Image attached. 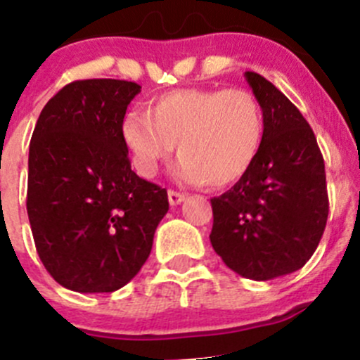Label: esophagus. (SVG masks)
Here are the masks:
<instances>
[{
	"mask_svg": "<svg viewBox=\"0 0 360 360\" xmlns=\"http://www.w3.org/2000/svg\"><path fill=\"white\" fill-rule=\"evenodd\" d=\"M184 200H186V193H181V191H176V190H169L170 205H177Z\"/></svg>",
	"mask_w": 360,
	"mask_h": 360,
	"instance_id": "34e87169",
	"label": "esophagus"
}]
</instances>
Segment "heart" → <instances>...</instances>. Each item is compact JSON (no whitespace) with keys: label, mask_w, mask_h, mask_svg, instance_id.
<instances>
[{"label":"heart","mask_w":360,"mask_h":360,"mask_svg":"<svg viewBox=\"0 0 360 360\" xmlns=\"http://www.w3.org/2000/svg\"><path fill=\"white\" fill-rule=\"evenodd\" d=\"M264 128V110L248 89L188 87L156 96L148 112H127L120 130L142 176H155L177 144L184 181L225 188L253 167Z\"/></svg>","instance_id":"b5f03b06"}]
</instances>
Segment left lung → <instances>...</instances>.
<instances>
[{"mask_svg": "<svg viewBox=\"0 0 360 360\" xmlns=\"http://www.w3.org/2000/svg\"><path fill=\"white\" fill-rule=\"evenodd\" d=\"M244 75L264 110V141L246 176L211 198L209 239L226 267L267 281L301 269L322 239L326 163L297 107L258 73Z\"/></svg>", "mask_w": 360, "mask_h": 360, "instance_id": "obj_1", "label": "left lung"}]
</instances>
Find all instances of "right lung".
Here are the masks:
<instances>
[{
  "label": "right lung",
  "mask_w": 360,
  "mask_h": 360,
  "mask_svg": "<svg viewBox=\"0 0 360 360\" xmlns=\"http://www.w3.org/2000/svg\"><path fill=\"white\" fill-rule=\"evenodd\" d=\"M141 86L73 80L47 102L27 160V216L41 264L61 287L114 292L141 271L165 188L131 170L121 121Z\"/></svg>",
  "instance_id": "obj_1"
}]
</instances>
